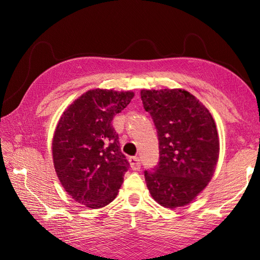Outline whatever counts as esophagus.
I'll use <instances>...</instances> for the list:
<instances>
[{"label": "esophagus", "instance_id": "1", "mask_svg": "<svg viewBox=\"0 0 260 260\" xmlns=\"http://www.w3.org/2000/svg\"><path fill=\"white\" fill-rule=\"evenodd\" d=\"M129 165L131 168L133 169L134 171H139L141 169V162H140V158L137 156H133L129 158Z\"/></svg>", "mask_w": 260, "mask_h": 260}]
</instances>
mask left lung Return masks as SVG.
Returning <instances> with one entry per match:
<instances>
[{
  "instance_id": "obj_1",
  "label": "left lung",
  "mask_w": 260,
  "mask_h": 260,
  "mask_svg": "<svg viewBox=\"0 0 260 260\" xmlns=\"http://www.w3.org/2000/svg\"><path fill=\"white\" fill-rule=\"evenodd\" d=\"M157 129L159 162L144 176L151 197L164 208L191 203L211 181L219 159V136L211 113L191 92L142 89Z\"/></svg>"
}]
</instances>
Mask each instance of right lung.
<instances>
[{
    "instance_id": "right-lung-1",
    "label": "right lung",
    "mask_w": 260,
    "mask_h": 260,
    "mask_svg": "<svg viewBox=\"0 0 260 260\" xmlns=\"http://www.w3.org/2000/svg\"><path fill=\"white\" fill-rule=\"evenodd\" d=\"M134 96L133 91L88 90L66 108L54 129L52 158L58 179L87 208L106 207L123 183L129 164L112 120Z\"/></svg>"
}]
</instances>
